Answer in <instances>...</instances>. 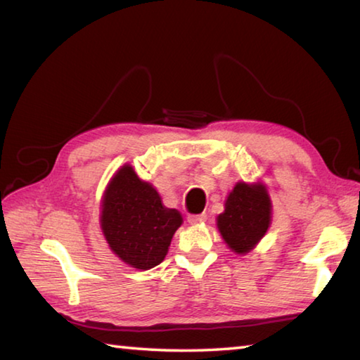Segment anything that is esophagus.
<instances>
[{
  "instance_id": "esophagus-1",
  "label": "esophagus",
  "mask_w": 360,
  "mask_h": 360,
  "mask_svg": "<svg viewBox=\"0 0 360 360\" xmlns=\"http://www.w3.org/2000/svg\"><path fill=\"white\" fill-rule=\"evenodd\" d=\"M206 219H207V215H206V214H198V215H188V217H187V220H188V224H191V225H200V224H205V221H206Z\"/></svg>"
}]
</instances>
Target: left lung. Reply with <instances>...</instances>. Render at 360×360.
Returning a JSON list of instances; mask_svg holds the SVG:
<instances>
[{
	"instance_id": "1",
	"label": "left lung",
	"mask_w": 360,
	"mask_h": 360,
	"mask_svg": "<svg viewBox=\"0 0 360 360\" xmlns=\"http://www.w3.org/2000/svg\"><path fill=\"white\" fill-rule=\"evenodd\" d=\"M272 221V201L263 182L239 181L225 200V211L217 215L221 239L231 252L247 255L264 238Z\"/></svg>"
}]
</instances>
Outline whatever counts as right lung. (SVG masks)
<instances>
[{"instance_id":"1","label":"right lung","mask_w":360,"mask_h":360,"mask_svg":"<svg viewBox=\"0 0 360 360\" xmlns=\"http://www.w3.org/2000/svg\"><path fill=\"white\" fill-rule=\"evenodd\" d=\"M99 221L110 250L130 267L148 271L165 259L182 215L163 206L151 182L126 163L105 187Z\"/></svg>"}]
</instances>
